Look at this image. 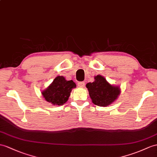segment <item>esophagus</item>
Here are the masks:
<instances>
[{
	"label": "esophagus",
	"instance_id": "1",
	"mask_svg": "<svg viewBox=\"0 0 157 157\" xmlns=\"http://www.w3.org/2000/svg\"><path fill=\"white\" fill-rule=\"evenodd\" d=\"M85 82H78V87H80V88H83L84 86H85Z\"/></svg>",
	"mask_w": 157,
	"mask_h": 157
}]
</instances>
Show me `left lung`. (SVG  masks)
I'll use <instances>...</instances> for the list:
<instances>
[{
  "mask_svg": "<svg viewBox=\"0 0 157 157\" xmlns=\"http://www.w3.org/2000/svg\"><path fill=\"white\" fill-rule=\"evenodd\" d=\"M93 104L99 106H107L115 101L121 91L118 86L110 84L104 76L98 75L94 81L86 85Z\"/></svg>",
  "mask_w": 157,
  "mask_h": 157,
  "instance_id": "1",
  "label": "left lung"
}]
</instances>
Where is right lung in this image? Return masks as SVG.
Wrapping results in <instances>:
<instances>
[{"label": "right lung", "mask_w": 157, "mask_h": 157, "mask_svg": "<svg viewBox=\"0 0 157 157\" xmlns=\"http://www.w3.org/2000/svg\"><path fill=\"white\" fill-rule=\"evenodd\" d=\"M76 86L73 81H67L64 76H58L41 94L46 101L54 106H61L67 102L72 89Z\"/></svg>", "instance_id": "1"}]
</instances>
